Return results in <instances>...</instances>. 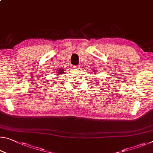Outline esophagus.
<instances>
[{
  "instance_id": "obj_1",
  "label": "esophagus",
  "mask_w": 153,
  "mask_h": 153,
  "mask_svg": "<svg viewBox=\"0 0 153 153\" xmlns=\"http://www.w3.org/2000/svg\"><path fill=\"white\" fill-rule=\"evenodd\" d=\"M74 69H76V70H79V65L74 66Z\"/></svg>"
}]
</instances>
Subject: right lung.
<instances>
[{"instance_id": "right-lung-1", "label": "right lung", "mask_w": 153, "mask_h": 153, "mask_svg": "<svg viewBox=\"0 0 153 153\" xmlns=\"http://www.w3.org/2000/svg\"><path fill=\"white\" fill-rule=\"evenodd\" d=\"M63 71L64 70L63 69H57V72H56V73H57L58 75H60V74H62L63 73H64Z\"/></svg>"}]
</instances>
